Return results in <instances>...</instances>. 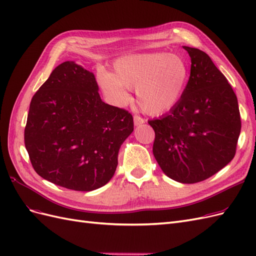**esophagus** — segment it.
Listing matches in <instances>:
<instances>
[{
	"label": "esophagus",
	"mask_w": 256,
	"mask_h": 256,
	"mask_svg": "<svg viewBox=\"0 0 256 256\" xmlns=\"http://www.w3.org/2000/svg\"><path fill=\"white\" fill-rule=\"evenodd\" d=\"M134 125L136 126H140V125H142V124L145 122V120L143 118H141L140 115H134Z\"/></svg>",
	"instance_id": "1"
}]
</instances>
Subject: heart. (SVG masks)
I'll return each mask as SVG.
<instances>
[{
  "instance_id": "heart-1",
  "label": "heart",
  "mask_w": 256,
  "mask_h": 256,
  "mask_svg": "<svg viewBox=\"0 0 256 256\" xmlns=\"http://www.w3.org/2000/svg\"><path fill=\"white\" fill-rule=\"evenodd\" d=\"M189 79V67L180 56L168 53L138 54L118 60L114 74H98L100 86L116 102H126V90H136V102L148 114H161L180 102Z\"/></svg>"
}]
</instances>
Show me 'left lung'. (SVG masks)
Segmentation results:
<instances>
[{"label": "left lung", "mask_w": 256, "mask_h": 256, "mask_svg": "<svg viewBox=\"0 0 256 256\" xmlns=\"http://www.w3.org/2000/svg\"><path fill=\"white\" fill-rule=\"evenodd\" d=\"M182 48L191 58L184 94L168 114L148 124L162 171L178 182L196 184L234 158L242 120L235 92L212 58L198 49Z\"/></svg>", "instance_id": "obj_1"}]
</instances>
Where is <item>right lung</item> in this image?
Returning <instances> with one entry per match:
<instances>
[{"label":"right lung","instance_id":"1","mask_svg":"<svg viewBox=\"0 0 256 256\" xmlns=\"http://www.w3.org/2000/svg\"><path fill=\"white\" fill-rule=\"evenodd\" d=\"M132 131V115L104 104L94 74L68 60L33 96L24 144L38 175L67 189L92 191L113 177L120 147Z\"/></svg>","mask_w":256,"mask_h":256}]
</instances>
